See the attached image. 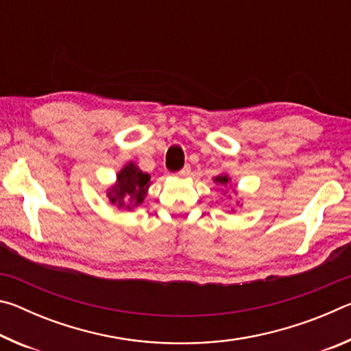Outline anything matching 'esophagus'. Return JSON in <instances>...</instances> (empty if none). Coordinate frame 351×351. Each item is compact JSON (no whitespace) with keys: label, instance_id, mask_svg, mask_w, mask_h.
I'll list each match as a JSON object with an SVG mask.
<instances>
[{"label":"esophagus","instance_id":"esophagus-1","mask_svg":"<svg viewBox=\"0 0 351 351\" xmlns=\"http://www.w3.org/2000/svg\"><path fill=\"white\" fill-rule=\"evenodd\" d=\"M189 171H190V169L189 167H184V169H181L180 171H176V176H186V175H189Z\"/></svg>","mask_w":351,"mask_h":351}]
</instances>
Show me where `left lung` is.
<instances>
[{
	"label": "left lung",
	"instance_id": "left-lung-1",
	"mask_svg": "<svg viewBox=\"0 0 351 351\" xmlns=\"http://www.w3.org/2000/svg\"><path fill=\"white\" fill-rule=\"evenodd\" d=\"M213 181H217L218 184H221V186H228L229 184V181H230V178L228 176V175H219V176H217V178H213Z\"/></svg>",
	"mask_w": 351,
	"mask_h": 351
}]
</instances>
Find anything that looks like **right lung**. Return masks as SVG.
Wrapping results in <instances>:
<instances>
[{"label":"right lung","mask_w":351,"mask_h":351,"mask_svg":"<svg viewBox=\"0 0 351 351\" xmlns=\"http://www.w3.org/2000/svg\"><path fill=\"white\" fill-rule=\"evenodd\" d=\"M150 187V175L128 162L117 175V182L108 190V198L119 209L132 210L144 201Z\"/></svg>","instance_id":"obj_1"}]
</instances>
